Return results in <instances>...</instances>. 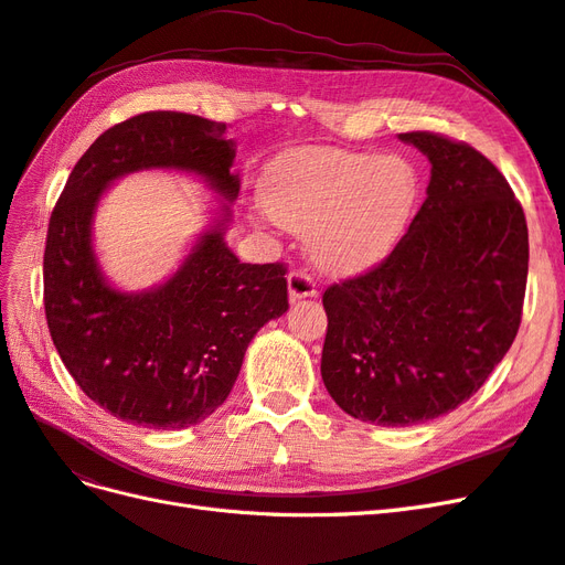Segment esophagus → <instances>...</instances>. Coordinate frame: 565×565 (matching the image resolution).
Wrapping results in <instances>:
<instances>
[{"label":"esophagus","instance_id":"34e87169","mask_svg":"<svg viewBox=\"0 0 565 565\" xmlns=\"http://www.w3.org/2000/svg\"><path fill=\"white\" fill-rule=\"evenodd\" d=\"M287 292H289V301H299V299H311L316 297V282L311 280V276L306 270H292L287 276Z\"/></svg>","mask_w":565,"mask_h":565}]
</instances>
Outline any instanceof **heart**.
Instances as JSON below:
<instances>
[{"label": "heart", "instance_id": "1", "mask_svg": "<svg viewBox=\"0 0 565 565\" xmlns=\"http://www.w3.org/2000/svg\"><path fill=\"white\" fill-rule=\"evenodd\" d=\"M262 198L280 226L306 231L320 270L353 276L403 243L417 214L419 174L403 156L303 146L266 167Z\"/></svg>", "mask_w": 565, "mask_h": 565}]
</instances>
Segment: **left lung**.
<instances>
[{
  "label": "left lung",
  "mask_w": 565,
  "mask_h": 565,
  "mask_svg": "<svg viewBox=\"0 0 565 565\" xmlns=\"http://www.w3.org/2000/svg\"><path fill=\"white\" fill-rule=\"evenodd\" d=\"M398 139L431 162L426 200L377 268L322 295L324 388L380 426L469 401L514 344L527 280L525 214L500 169L431 131Z\"/></svg>",
  "instance_id": "1"
}]
</instances>
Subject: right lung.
<instances>
[{"mask_svg":"<svg viewBox=\"0 0 565 565\" xmlns=\"http://www.w3.org/2000/svg\"><path fill=\"white\" fill-rule=\"evenodd\" d=\"M226 125L185 113H143L104 131L67 179L49 221L44 311L67 372L117 419L185 429L228 398L254 334L287 309L282 264H241L226 243L241 193ZM198 175L222 200L164 284L115 288L93 249L99 198L127 173Z\"/></svg>","mask_w":565,"mask_h":565,"instance_id":"right-lung-1","label":"right lung"}]
</instances>
